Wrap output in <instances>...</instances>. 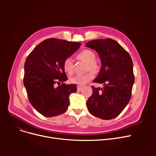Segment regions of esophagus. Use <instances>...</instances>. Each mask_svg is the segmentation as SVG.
I'll return each mask as SVG.
<instances>
[{
	"label": "esophagus",
	"instance_id": "obj_1",
	"mask_svg": "<svg viewBox=\"0 0 156 156\" xmlns=\"http://www.w3.org/2000/svg\"><path fill=\"white\" fill-rule=\"evenodd\" d=\"M81 88H82V86H80V85H78L77 86V90H79V91L81 89Z\"/></svg>",
	"mask_w": 156,
	"mask_h": 156
}]
</instances>
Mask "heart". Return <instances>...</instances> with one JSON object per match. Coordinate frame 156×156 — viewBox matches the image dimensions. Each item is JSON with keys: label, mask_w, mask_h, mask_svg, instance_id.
Wrapping results in <instances>:
<instances>
[{"label": "heart", "mask_w": 156, "mask_h": 156, "mask_svg": "<svg viewBox=\"0 0 156 156\" xmlns=\"http://www.w3.org/2000/svg\"><path fill=\"white\" fill-rule=\"evenodd\" d=\"M78 59L87 62V70H91L94 73H98L101 69V65L96 59L95 52L89 49H85L80 52L77 55ZM63 68L66 73L72 75L74 71V64L71 57H68L63 61ZM94 77V74L92 71H89L84 75H76L70 78V82L73 84L83 85L88 83Z\"/></svg>", "instance_id": "heart-1"}]
</instances>
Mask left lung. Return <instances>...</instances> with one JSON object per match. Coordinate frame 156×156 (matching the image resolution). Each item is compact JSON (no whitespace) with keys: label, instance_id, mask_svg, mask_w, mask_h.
<instances>
[{"label":"left lung","instance_id":"left-lung-1","mask_svg":"<svg viewBox=\"0 0 156 156\" xmlns=\"http://www.w3.org/2000/svg\"><path fill=\"white\" fill-rule=\"evenodd\" d=\"M86 46L98 52L102 65L93 82L104 85L103 88L92 86V95L87 102L88 110L102 119L115 118L132 97L135 81L132 59L125 49L111 38L89 41Z\"/></svg>","mask_w":156,"mask_h":156}]
</instances>
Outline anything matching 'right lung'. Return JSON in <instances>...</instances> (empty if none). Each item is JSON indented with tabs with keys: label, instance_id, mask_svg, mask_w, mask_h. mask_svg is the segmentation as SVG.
<instances>
[{
	"label": "right lung",
	"instance_id": "right-lung-1",
	"mask_svg": "<svg viewBox=\"0 0 156 156\" xmlns=\"http://www.w3.org/2000/svg\"><path fill=\"white\" fill-rule=\"evenodd\" d=\"M80 43L58 38H48L40 43L28 55L24 63V86L30 104L46 117L66 111L69 97L76 92V84L65 85L68 80L63 61L75 53ZM61 86L55 87V83Z\"/></svg>",
	"mask_w": 156,
	"mask_h": 156
}]
</instances>
